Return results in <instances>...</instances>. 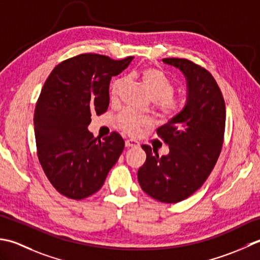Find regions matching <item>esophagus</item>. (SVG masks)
Returning a JSON list of instances; mask_svg holds the SVG:
<instances>
[{
	"mask_svg": "<svg viewBox=\"0 0 260 260\" xmlns=\"http://www.w3.org/2000/svg\"><path fill=\"white\" fill-rule=\"evenodd\" d=\"M138 146H139V142H138V141L135 140V139H128V140H125V147L131 148V147H138Z\"/></svg>",
	"mask_w": 260,
	"mask_h": 260,
	"instance_id": "1",
	"label": "esophagus"
}]
</instances>
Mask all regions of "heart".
Here are the masks:
<instances>
[{
    "label": "heart",
    "mask_w": 260,
    "mask_h": 260,
    "mask_svg": "<svg viewBox=\"0 0 260 260\" xmlns=\"http://www.w3.org/2000/svg\"><path fill=\"white\" fill-rule=\"evenodd\" d=\"M130 79H136L149 95V98L155 101V109L162 118L172 120L182 113L186 98L183 95L174 94L175 84L160 68L156 66H145L141 70L132 72L129 75ZM125 87L124 78H116L111 84L110 100L111 102H119L122 96ZM116 122L119 128L126 134L135 135L142 128L150 124V120L147 116L122 111L116 116Z\"/></svg>",
    "instance_id": "obj_1"
}]
</instances>
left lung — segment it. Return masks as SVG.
Returning <instances> with one entry per match:
<instances>
[{
    "label": "left lung",
    "instance_id": "obj_1",
    "mask_svg": "<svg viewBox=\"0 0 260 260\" xmlns=\"http://www.w3.org/2000/svg\"><path fill=\"white\" fill-rule=\"evenodd\" d=\"M187 79L188 98L182 113L157 129L169 147L158 156L147 145L146 161L138 171L142 190L162 203H177L202 186L213 171L224 139L225 103L218 83L204 67L185 58H164Z\"/></svg>",
    "mask_w": 260,
    "mask_h": 260
}]
</instances>
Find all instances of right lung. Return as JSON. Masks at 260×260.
Masks as SVG:
<instances>
[{"label": "right lung", "mask_w": 260, "mask_h": 260, "mask_svg": "<svg viewBox=\"0 0 260 260\" xmlns=\"http://www.w3.org/2000/svg\"><path fill=\"white\" fill-rule=\"evenodd\" d=\"M132 59L82 54L58 63L46 79L35 109L37 155L63 197L83 200L96 193L122 153L124 141L118 132L100 140L87 125L92 114L107 112L111 78Z\"/></svg>", "instance_id": "add662e5"}]
</instances>
